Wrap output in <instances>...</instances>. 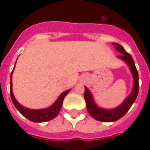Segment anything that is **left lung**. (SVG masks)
<instances>
[{"label": "left lung", "instance_id": "1", "mask_svg": "<svg viewBox=\"0 0 150 150\" xmlns=\"http://www.w3.org/2000/svg\"><path fill=\"white\" fill-rule=\"evenodd\" d=\"M115 46L116 50L120 52L121 54L117 56V58L123 60L127 65L129 66L130 71L132 73V79H133V85L131 93L125 98V100L123 101L122 104L119 105L118 107L112 109H106L98 106L96 104L91 92L89 91L87 87H85L84 91V99L87 104V109L88 113L91 115V117L99 121L103 122H113L116 121L117 120L120 119L121 117L125 115V113L129 110L132 104L135 102L137 96L138 95L139 91V83H138V73L136 68L135 62L132 59V56L129 53L125 51V50L123 48L122 46L117 43H112Z\"/></svg>", "mask_w": 150, "mask_h": 150}]
</instances>
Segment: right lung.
Here are the masks:
<instances>
[{"mask_svg":"<svg viewBox=\"0 0 150 150\" xmlns=\"http://www.w3.org/2000/svg\"><path fill=\"white\" fill-rule=\"evenodd\" d=\"M15 68L13 67V70ZM13 70L11 73L10 75V96H11V100L13 103L14 104L16 108L19 111V112L21 113L22 116H24L25 118L30 120L32 122L35 123H41V122H46L48 120L55 118L56 116H58L59 113L61 108H62V102L63 100L67 95L68 94L69 91H71V89H68L67 91H63L62 94L60 95L59 98L56 100V101L54 104L50 106V107L46 108H42V109H30V108H27L22 106L21 104L18 103L17 100L15 99L13 93V89H12V75Z\"/></svg>","mask_w":150,"mask_h":150,"instance_id":"obj_1","label":"right lung"}]
</instances>
